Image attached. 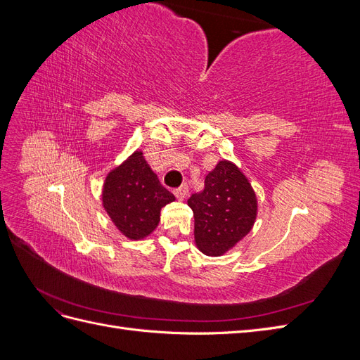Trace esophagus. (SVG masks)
<instances>
[{
    "mask_svg": "<svg viewBox=\"0 0 360 360\" xmlns=\"http://www.w3.org/2000/svg\"><path fill=\"white\" fill-rule=\"evenodd\" d=\"M174 195H176L179 200L186 198V195H188V186H186V184H183V186H180L177 189H174Z\"/></svg>",
    "mask_w": 360,
    "mask_h": 360,
    "instance_id": "34e87169",
    "label": "esophagus"
}]
</instances>
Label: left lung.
<instances>
[{"mask_svg":"<svg viewBox=\"0 0 360 360\" xmlns=\"http://www.w3.org/2000/svg\"><path fill=\"white\" fill-rule=\"evenodd\" d=\"M195 243L205 255L225 254L250 231L257 198L248 179L231 162L221 160L207 174L204 191L191 195Z\"/></svg>","mask_w":360,"mask_h":360,"instance_id":"obj_1","label":"left lung"}]
</instances>
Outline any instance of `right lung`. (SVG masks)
<instances>
[{"mask_svg":"<svg viewBox=\"0 0 360 360\" xmlns=\"http://www.w3.org/2000/svg\"><path fill=\"white\" fill-rule=\"evenodd\" d=\"M103 207L126 237L144 238L160 221V209L174 195L160 184L141 151L108 174L103 186Z\"/></svg>","mask_w":360,"mask_h":360,"instance_id":"obj_1","label":"right lung"}]
</instances>
